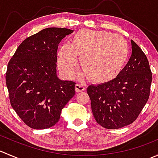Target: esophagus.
I'll return each instance as SVG.
<instances>
[{
	"mask_svg": "<svg viewBox=\"0 0 158 158\" xmlns=\"http://www.w3.org/2000/svg\"><path fill=\"white\" fill-rule=\"evenodd\" d=\"M85 90V86L82 84H76V91L77 92H83Z\"/></svg>",
	"mask_w": 158,
	"mask_h": 158,
	"instance_id": "obj_1",
	"label": "esophagus"
}]
</instances>
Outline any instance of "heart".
Here are the masks:
<instances>
[{
  "instance_id": "heart-1",
  "label": "heart",
  "mask_w": 158,
  "mask_h": 158,
  "mask_svg": "<svg viewBox=\"0 0 158 158\" xmlns=\"http://www.w3.org/2000/svg\"><path fill=\"white\" fill-rule=\"evenodd\" d=\"M126 40L106 31L80 30L72 38L70 44H63L57 53L58 66L66 77L73 75L79 60L85 71L79 78L89 76L97 83L109 82L117 77L128 58Z\"/></svg>"
}]
</instances>
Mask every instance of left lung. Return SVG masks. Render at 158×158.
Listing matches in <instances>:
<instances>
[{
  "label": "left lung",
  "mask_w": 158,
  "mask_h": 158,
  "mask_svg": "<svg viewBox=\"0 0 158 158\" xmlns=\"http://www.w3.org/2000/svg\"><path fill=\"white\" fill-rule=\"evenodd\" d=\"M131 42V56L120 74L87 88L94 118L105 128L118 129L131 124L149 98L152 81L149 62L138 44Z\"/></svg>",
  "instance_id": "obj_1"
}]
</instances>
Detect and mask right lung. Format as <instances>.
I'll list each match as a JSON object with an SVG mask.
<instances>
[{"label":"right lung","instance_id":"obj_1","mask_svg":"<svg viewBox=\"0 0 158 158\" xmlns=\"http://www.w3.org/2000/svg\"><path fill=\"white\" fill-rule=\"evenodd\" d=\"M73 32L59 27L42 30L25 39L8 63L6 85L10 105L30 128L55 125L74 96L76 83L56 75L58 45Z\"/></svg>","mask_w":158,"mask_h":158}]
</instances>
